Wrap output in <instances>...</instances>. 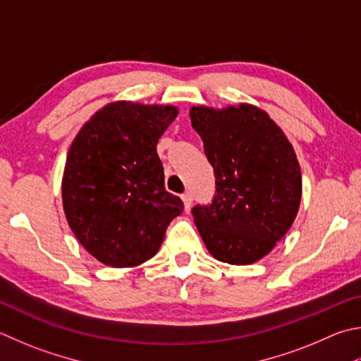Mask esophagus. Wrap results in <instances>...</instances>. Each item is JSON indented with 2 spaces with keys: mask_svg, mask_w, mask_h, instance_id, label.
Segmentation results:
<instances>
[{
  "mask_svg": "<svg viewBox=\"0 0 361 361\" xmlns=\"http://www.w3.org/2000/svg\"><path fill=\"white\" fill-rule=\"evenodd\" d=\"M181 200H183V207L185 209H189L192 205V194L191 192H185L181 195Z\"/></svg>",
  "mask_w": 361,
  "mask_h": 361,
  "instance_id": "34e87169",
  "label": "esophagus"
}]
</instances>
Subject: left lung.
Here are the masks:
<instances>
[{
  "label": "left lung",
  "mask_w": 361,
  "mask_h": 361,
  "mask_svg": "<svg viewBox=\"0 0 361 361\" xmlns=\"http://www.w3.org/2000/svg\"><path fill=\"white\" fill-rule=\"evenodd\" d=\"M192 128L214 169L216 195L194 207V222L214 259L249 265L265 257L297 218L301 170L292 143L252 104L191 107Z\"/></svg>",
  "instance_id": "8db88e82"
}]
</instances>
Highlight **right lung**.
<instances>
[{
  "label": "right lung",
  "mask_w": 361,
  "mask_h": 361,
  "mask_svg": "<svg viewBox=\"0 0 361 361\" xmlns=\"http://www.w3.org/2000/svg\"><path fill=\"white\" fill-rule=\"evenodd\" d=\"M178 107L115 101L83 124L68 152L61 195L68 224L104 265L133 268L156 255L180 197L164 188L159 137Z\"/></svg>",
  "instance_id": "obj_1"
}]
</instances>
